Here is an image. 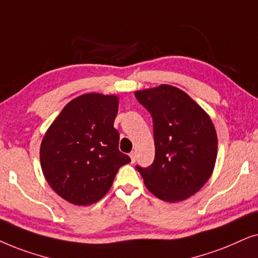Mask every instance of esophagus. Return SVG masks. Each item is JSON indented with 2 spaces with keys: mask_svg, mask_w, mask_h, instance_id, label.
<instances>
[{
  "mask_svg": "<svg viewBox=\"0 0 258 258\" xmlns=\"http://www.w3.org/2000/svg\"><path fill=\"white\" fill-rule=\"evenodd\" d=\"M130 157H131V160H132V163H135V161H136V157H137V154H136L135 151H132V152L130 153Z\"/></svg>",
  "mask_w": 258,
  "mask_h": 258,
  "instance_id": "34e87169",
  "label": "esophagus"
}]
</instances>
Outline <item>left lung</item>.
<instances>
[{"label": "left lung", "instance_id": "obj_1", "mask_svg": "<svg viewBox=\"0 0 258 258\" xmlns=\"http://www.w3.org/2000/svg\"><path fill=\"white\" fill-rule=\"evenodd\" d=\"M153 120L156 156L137 170L147 190L176 203L195 195L211 177L217 158V133L210 116L181 89L170 85L137 91Z\"/></svg>", "mask_w": 258, "mask_h": 258}]
</instances>
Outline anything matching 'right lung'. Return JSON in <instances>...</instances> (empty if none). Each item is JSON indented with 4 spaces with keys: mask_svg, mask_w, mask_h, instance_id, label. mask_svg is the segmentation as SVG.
Segmentation results:
<instances>
[{
    "mask_svg": "<svg viewBox=\"0 0 258 258\" xmlns=\"http://www.w3.org/2000/svg\"><path fill=\"white\" fill-rule=\"evenodd\" d=\"M116 95L87 93L64 106L40 147L43 176L50 187L75 205L97 203L116 172L131 159L119 151L114 128Z\"/></svg>",
    "mask_w": 258,
    "mask_h": 258,
    "instance_id": "right-lung-1",
    "label": "right lung"
}]
</instances>
